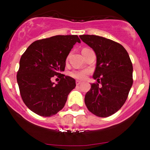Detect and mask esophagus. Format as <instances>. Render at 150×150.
Masks as SVG:
<instances>
[{
    "instance_id": "1",
    "label": "esophagus",
    "mask_w": 150,
    "mask_h": 150,
    "mask_svg": "<svg viewBox=\"0 0 150 150\" xmlns=\"http://www.w3.org/2000/svg\"><path fill=\"white\" fill-rule=\"evenodd\" d=\"M80 84H81L80 81H79V80H77L76 81V85H80Z\"/></svg>"
}]
</instances>
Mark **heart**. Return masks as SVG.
Segmentation results:
<instances>
[{
  "label": "heart",
  "instance_id": "heart-1",
  "mask_svg": "<svg viewBox=\"0 0 150 150\" xmlns=\"http://www.w3.org/2000/svg\"><path fill=\"white\" fill-rule=\"evenodd\" d=\"M89 74V70H73L70 73V76L77 80H83L87 78V75Z\"/></svg>",
  "mask_w": 150,
  "mask_h": 150
}]
</instances>
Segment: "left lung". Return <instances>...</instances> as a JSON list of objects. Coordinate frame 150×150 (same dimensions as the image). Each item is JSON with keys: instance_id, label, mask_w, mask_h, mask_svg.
<instances>
[{"instance_id": "8db88e82", "label": "left lung", "mask_w": 150, "mask_h": 150, "mask_svg": "<svg viewBox=\"0 0 150 150\" xmlns=\"http://www.w3.org/2000/svg\"><path fill=\"white\" fill-rule=\"evenodd\" d=\"M94 50L97 64L85 103L93 114L108 117L118 111L128 98L132 85V64L126 50L118 43L96 35L80 36ZM100 85H99V83Z\"/></svg>"}]
</instances>
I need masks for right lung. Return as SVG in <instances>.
<instances>
[{"instance_id":"right-lung-1","label":"right lung","mask_w":150,"mask_h":150,"mask_svg":"<svg viewBox=\"0 0 150 150\" xmlns=\"http://www.w3.org/2000/svg\"><path fill=\"white\" fill-rule=\"evenodd\" d=\"M77 42V35H57L32 43L22 54L17 81L22 100L32 111L42 116L56 114L64 107L75 79L63 75L57 84L51 81L64 71L65 61Z\"/></svg>"}]
</instances>
